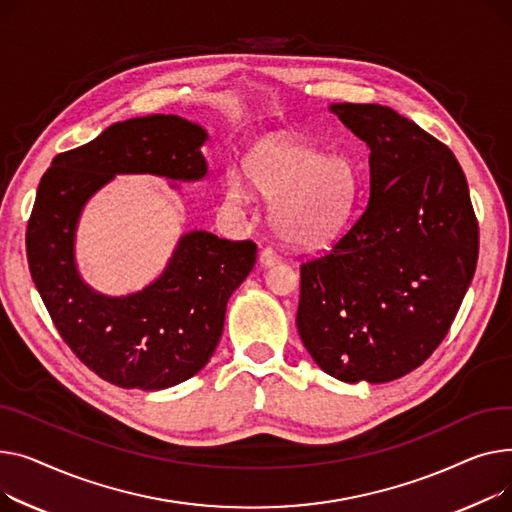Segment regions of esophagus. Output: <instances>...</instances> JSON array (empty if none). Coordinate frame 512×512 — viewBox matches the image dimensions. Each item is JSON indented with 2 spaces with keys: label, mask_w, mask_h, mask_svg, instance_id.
I'll return each instance as SVG.
<instances>
[{
  "label": "esophagus",
  "mask_w": 512,
  "mask_h": 512,
  "mask_svg": "<svg viewBox=\"0 0 512 512\" xmlns=\"http://www.w3.org/2000/svg\"><path fill=\"white\" fill-rule=\"evenodd\" d=\"M279 260H281V258H279V254H277L273 248H264V250L260 252V264H262L264 268L275 266Z\"/></svg>",
  "instance_id": "esophagus-1"
}]
</instances>
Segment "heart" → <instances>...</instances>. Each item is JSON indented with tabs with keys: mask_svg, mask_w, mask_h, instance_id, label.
Here are the masks:
<instances>
[{
	"mask_svg": "<svg viewBox=\"0 0 512 512\" xmlns=\"http://www.w3.org/2000/svg\"><path fill=\"white\" fill-rule=\"evenodd\" d=\"M254 190L270 202L268 221L291 248L316 250L341 233L355 204V175L345 159L324 157L320 150L291 138L258 144L246 163ZM225 200L242 206L244 175L231 167Z\"/></svg>",
	"mask_w": 512,
	"mask_h": 512,
	"instance_id": "heart-1",
	"label": "heart"
}]
</instances>
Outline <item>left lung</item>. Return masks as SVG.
<instances>
[{"label":"left lung","instance_id":"obj_1","mask_svg":"<svg viewBox=\"0 0 512 512\" xmlns=\"http://www.w3.org/2000/svg\"><path fill=\"white\" fill-rule=\"evenodd\" d=\"M328 109L370 148V198L333 250L302 264L295 322L326 374L382 384L422 366L446 337L479 231L448 146L384 105Z\"/></svg>","mask_w":512,"mask_h":512}]
</instances>
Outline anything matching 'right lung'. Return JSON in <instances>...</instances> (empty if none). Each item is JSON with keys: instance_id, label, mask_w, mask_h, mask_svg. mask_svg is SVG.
I'll return each mask as SVG.
<instances>
[{"instance_id": "obj_1", "label": "right lung", "mask_w": 512, "mask_h": 512, "mask_svg": "<svg viewBox=\"0 0 512 512\" xmlns=\"http://www.w3.org/2000/svg\"><path fill=\"white\" fill-rule=\"evenodd\" d=\"M206 140L202 126L179 115L134 117L57 155L41 177L26 229L30 275L68 347L115 386L161 390L198 374L219 345L229 297L250 275L258 248L250 239L190 231L153 283L111 297L78 273L82 208L122 173L198 182L208 173L200 150Z\"/></svg>"}]
</instances>
